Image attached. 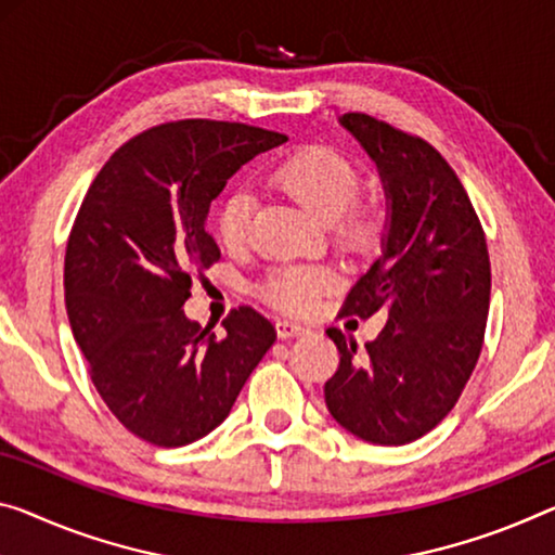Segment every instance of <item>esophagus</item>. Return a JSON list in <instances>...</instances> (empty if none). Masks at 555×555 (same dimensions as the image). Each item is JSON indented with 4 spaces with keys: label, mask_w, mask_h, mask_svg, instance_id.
<instances>
[{
    "label": "esophagus",
    "mask_w": 555,
    "mask_h": 555,
    "mask_svg": "<svg viewBox=\"0 0 555 555\" xmlns=\"http://www.w3.org/2000/svg\"><path fill=\"white\" fill-rule=\"evenodd\" d=\"M275 327H278V337H283V339L302 337V335H307V332H310V327L302 325V322H295V320H278Z\"/></svg>",
    "instance_id": "1"
}]
</instances>
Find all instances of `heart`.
<instances>
[{
  "instance_id": "b5f03b06",
  "label": "heart",
  "mask_w": 555,
  "mask_h": 555,
  "mask_svg": "<svg viewBox=\"0 0 555 555\" xmlns=\"http://www.w3.org/2000/svg\"><path fill=\"white\" fill-rule=\"evenodd\" d=\"M270 183L320 220L339 218V235L362 241L370 233L366 220L354 212L352 203L360 193V173L343 153L332 149H305L285 158L270 173ZM253 198L245 191L230 193L218 210V237L228 250H241L248 243ZM332 285V272L318 266H283L272 270L266 283L270 302L289 312H312Z\"/></svg>"
}]
</instances>
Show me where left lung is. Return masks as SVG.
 <instances>
[{"mask_svg":"<svg viewBox=\"0 0 555 555\" xmlns=\"http://www.w3.org/2000/svg\"><path fill=\"white\" fill-rule=\"evenodd\" d=\"M339 126L374 160L387 198L382 255L349 289L343 314L389 320L364 347L327 330L339 366L325 402L354 437L402 447L444 420L472 377L489 314V250L437 149L366 114H345Z\"/></svg>","mask_w":555,"mask_h":555,"instance_id":"1","label":"left lung"}]
</instances>
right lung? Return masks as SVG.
I'll return each mask as SVG.
<instances>
[{"instance_id":"obj_1","label":"right lung","mask_w":555,"mask_h":555,"mask_svg":"<svg viewBox=\"0 0 555 555\" xmlns=\"http://www.w3.org/2000/svg\"><path fill=\"white\" fill-rule=\"evenodd\" d=\"M285 133L225 121L164 124L124 143L93 178L74 220L64 295L91 382L126 429L185 447L223 424L275 343L253 307L223 320L225 337L183 312L191 275L220 258L210 203Z\"/></svg>"}]
</instances>
